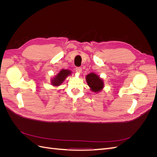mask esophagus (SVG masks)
<instances>
[{
	"label": "esophagus",
	"mask_w": 157,
	"mask_h": 157,
	"mask_svg": "<svg viewBox=\"0 0 157 157\" xmlns=\"http://www.w3.org/2000/svg\"><path fill=\"white\" fill-rule=\"evenodd\" d=\"M76 71H77V72L78 73H82V68L79 67H76Z\"/></svg>",
	"instance_id": "34e87169"
}]
</instances>
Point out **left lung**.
Returning a JSON list of instances; mask_svg holds the SVG:
<instances>
[{
    "mask_svg": "<svg viewBox=\"0 0 157 157\" xmlns=\"http://www.w3.org/2000/svg\"><path fill=\"white\" fill-rule=\"evenodd\" d=\"M86 82L93 92H98L103 88V80L94 73H90L86 76Z\"/></svg>",
    "mask_w": 157,
    "mask_h": 157,
    "instance_id": "1",
    "label": "left lung"
}]
</instances>
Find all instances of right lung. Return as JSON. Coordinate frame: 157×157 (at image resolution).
I'll list each match as a JSON object with an SVG mask.
<instances>
[{
    "mask_svg": "<svg viewBox=\"0 0 157 157\" xmlns=\"http://www.w3.org/2000/svg\"><path fill=\"white\" fill-rule=\"evenodd\" d=\"M71 74V71L67 69H62L60 72L57 75L56 77L52 79V84L53 86H59L61 83H62L64 80L65 79V78L67 77L68 75H69Z\"/></svg>",
    "mask_w": 157,
    "mask_h": 157,
    "instance_id": "right-lung-1",
    "label": "right lung"
}]
</instances>
